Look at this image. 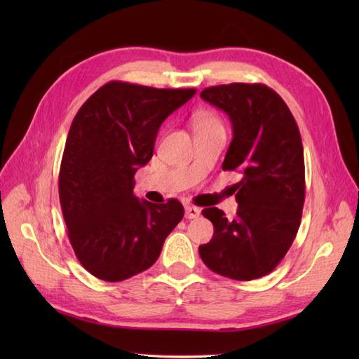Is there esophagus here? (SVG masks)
<instances>
[{"label":"esophagus","mask_w":359,"mask_h":359,"mask_svg":"<svg viewBox=\"0 0 359 359\" xmlns=\"http://www.w3.org/2000/svg\"><path fill=\"white\" fill-rule=\"evenodd\" d=\"M201 216V210L197 207H193V205H187L185 207V217L187 219H196Z\"/></svg>","instance_id":"34e87169"}]
</instances>
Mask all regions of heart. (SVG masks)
<instances>
[{
	"label": "heart",
	"mask_w": 359,
	"mask_h": 359,
	"mask_svg": "<svg viewBox=\"0 0 359 359\" xmlns=\"http://www.w3.org/2000/svg\"><path fill=\"white\" fill-rule=\"evenodd\" d=\"M219 120L216 117L210 116V114H201V116L196 117V126H203V125H216Z\"/></svg>",
	"instance_id": "1"
}]
</instances>
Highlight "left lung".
<instances>
[{
    "label": "left lung",
    "instance_id": "obj_1",
    "mask_svg": "<svg viewBox=\"0 0 359 359\" xmlns=\"http://www.w3.org/2000/svg\"><path fill=\"white\" fill-rule=\"evenodd\" d=\"M201 97L231 120L222 170H238L242 180L236 184V219L228 220L216 207L202 211L215 234L199 255L225 278H262L287 255L301 224L306 168L299 128L280 95L261 83L211 86Z\"/></svg>",
    "mask_w": 359,
    "mask_h": 359
}]
</instances>
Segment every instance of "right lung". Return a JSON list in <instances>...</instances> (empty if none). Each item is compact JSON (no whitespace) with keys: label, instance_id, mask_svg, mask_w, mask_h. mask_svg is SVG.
Masks as SVG:
<instances>
[{"label":"right lung","instance_id":"right-lung-1","mask_svg":"<svg viewBox=\"0 0 359 359\" xmlns=\"http://www.w3.org/2000/svg\"><path fill=\"white\" fill-rule=\"evenodd\" d=\"M196 89L109 81L79 109L67 134L58 193L75 256L95 278L118 282L157 261L182 217L177 199L156 205L134 196L160 125Z\"/></svg>","mask_w":359,"mask_h":359}]
</instances>
